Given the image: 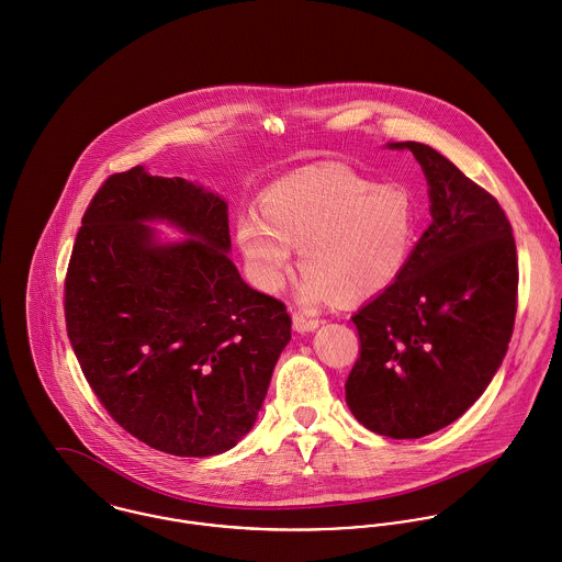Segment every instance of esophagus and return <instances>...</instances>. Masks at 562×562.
<instances>
[{
    "label": "esophagus",
    "instance_id": "34e87169",
    "mask_svg": "<svg viewBox=\"0 0 562 562\" xmlns=\"http://www.w3.org/2000/svg\"><path fill=\"white\" fill-rule=\"evenodd\" d=\"M319 324H322V319H317L315 315H308L304 311L293 313V328L297 333H313L315 328H319Z\"/></svg>",
    "mask_w": 562,
    "mask_h": 562
}]
</instances>
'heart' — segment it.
Wrapping results in <instances>:
<instances>
[{
  "mask_svg": "<svg viewBox=\"0 0 562 562\" xmlns=\"http://www.w3.org/2000/svg\"><path fill=\"white\" fill-rule=\"evenodd\" d=\"M260 215L238 222V245L267 291L291 271V245L306 267L300 295L306 304L340 291L373 295L397 280L408 262L417 204L402 184H375L340 169H302L271 184Z\"/></svg>",
  "mask_w": 562,
  "mask_h": 562,
  "instance_id": "heart-1",
  "label": "heart"
}]
</instances>
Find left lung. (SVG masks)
<instances>
[{
	"label": "left lung",
	"instance_id": "left-lung-1",
	"mask_svg": "<svg viewBox=\"0 0 562 562\" xmlns=\"http://www.w3.org/2000/svg\"><path fill=\"white\" fill-rule=\"evenodd\" d=\"M430 184V215L393 284L353 317L345 382L353 417L389 439L456 422L488 386L515 328L519 262L497 200L437 149L406 140Z\"/></svg>",
	"mask_w": 562,
	"mask_h": 562
}]
</instances>
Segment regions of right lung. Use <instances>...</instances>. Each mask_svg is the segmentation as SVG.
I'll return each mask as SVG.
<instances>
[{"mask_svg": "<svg viewBox=\"0 0 562 562\" xmlns=\"http://www.w3.org/2000/svg\"><path fill=\"white\" fill-rule=\"evenodd\" d=\"M191 236L156 246L143 221ZM227 206L184 178L113 173L93 195L65 278L67 335L114 422L173 456L234 448L254 426L286 306L247 286L227 258Z\"/></svg>", "mask_w": 562, "mask_h": 562, "instance_id": "add662e5", "label": "right lung"}]
</instances>
